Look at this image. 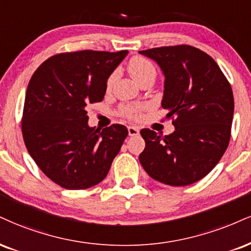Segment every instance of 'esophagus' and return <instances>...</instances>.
I'll return each instance as SVG.
<instances>
[{"label": "esophagus", "mask_w": 251, "mask_h": 251, "mask_svg": "<svg viewBox=\"0 0 251 251\" xmlns=\"http://www.w3.org/2000/svg\"><path fill=\"white\" fill-rule=\"evenodd\" d=\"M128 135H131V137H137L139 134V128L138 127H134V126H128Z\"/></svg>", "instance_id": "obj_1"}]
</instances>
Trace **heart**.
Listing matches in <instances>:
<instances>
[{"label": "heart", "instance_id": "1", "mask_svg": "<svg viewBox=\"0 0 251 251\" xmlns=\"http://www.w3.org/2000/svg\"><path fill=\"white\" fill-rule=\"evenodd\" d=\"M127 69L129 74H131V76L133 77V79L135 81H138V83H140L144 78L152 76V75L155 76V68L154 65L152 64V62H150L147 58H144V57L140 56H135L133 58L129 59ZM114 79H116V74L113 72V74L110 75V77L107 78V89H111V86H112L114 83ZM145 110H146V106H144V105L124 104L120 106L119 112L122 116L128 118V119L137 120L139 118H141V114H143Z\"/></svg>", "mask_w": 251, "mask_h": 251}]
</instances>
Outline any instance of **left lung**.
<instances>
[{
    "label": "left lung",
    "instance_id": "obj_1",
    "mask_svg": "<svg viewBox=\"0 0 251 251\" xmlns=\"http://www.w3.org/2000/svg\"><path fill=\"white\" fill-rule=\"evenodd\" d=\"M165 75L161 105L175 131L162 135L143 128L139 161L152 179L168 186L201 180L225 154L231 134L234 96L227 78L208 53L180 44L139 51Z\"/></svg>",
    "mask_w": 251,
    "mask_h": 251
}]
</instances>
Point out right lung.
Instances as JSON below:
<instances>
[{
    "instance_id": "1",
    "label": "right lung",
    "mask_w": 251,
    "mask_h": 251,
    "mask_svg": "<svg viewBox=\"0 0 251 251\" xmlns=\"http://www.w3.org/2000/svg\"><path fill=\"white\" fill-rule=\"evenodd\" d=\"M127 50H80L50 57L29 81L22 134L39 170L66 189H86L105 179L127 137L113 124L89 127V104L104 99L106 81Z\"/></svg>"
}]
</instances>
